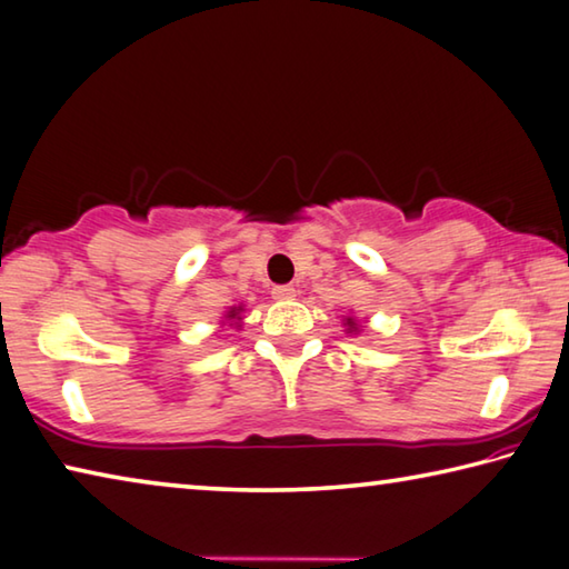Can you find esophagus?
Segmentation results:
<instances>
[{"label": "esophagus", "mask_w": 569, "mask_h": 569, "mask_svg": "<svg viewBox=\"0 0 569 569\" xmlns=\"http://www.w3.org/2000/svg\"><path fill=\"white\" fill-rule=\"evenodd\" d=\"M271 296L276 298V301H291V298L296 296V288L293 286H273Z\"/></svg>", "instance_id": "34e87169"}]
</instances>
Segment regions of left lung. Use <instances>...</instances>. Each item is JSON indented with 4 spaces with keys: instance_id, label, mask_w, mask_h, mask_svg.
<instances>
[{
    "instance_id": "1",
    "label": "left lung",
    "mask_w": 569,
    "mask_h": 569,
    "mask_svg": "<svg viewBox=\"0 0 569 569\" xmlns=\"http://www.w3.org/2000/svg\"><path fill=\"white\" fill-rule=\"evenodd\" d=\"M346 326H349V329H346L349 333H359V323H356L351 316H349V319H346Z\"/></svg>"
}]
</instances>
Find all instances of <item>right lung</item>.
I'll return each instance as SVG.
<instances>
[{"label":"right lung","mask_w":569,"mask_h":569,"mask_svg":"<svg viewBox=\"0 0 569 569\" xmlns=\"http://www.w3.org/2000/svg\"><path fill=\"white\" fill-rule=\"evenodd\" d=\"M240 311H243V306H236V308H230V311H228V316H226V319H228V321H233V319H236V321H240V316H238Z\"/></svg>","instance_id":"right-lung-1"}]
</instances>
